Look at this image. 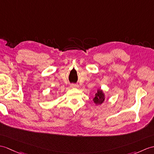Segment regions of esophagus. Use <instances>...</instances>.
Returning <instances> with one entry per match:
<instances>
[{"mask_svg":"<svg viewBox=\"0 0 154 154\" xmlns=\"http://www.w3.org/2000/svg\"><path fill=\"white\" fill-rule=\"evenodd\" d=\"M71 88H78L79 85H75V84H71Z\"/></svg>","mask_w":154,"mask_h":154,"instance_id":"34e87169","label":"esophagus"}]
</instances>
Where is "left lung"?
Segmentation results:
<instances>
[{"instance_id": "1", "label": "left lung", "mask_w": 154, "mask_h": 154, "mask_svg": "<svg viewBox=\"0 0 154 154\" xmlns=\"http://www.w3.org/2000/svg\"><path fill=\"white\" fill-rule=\"evenodd\" d=\"M106 98V96L104 92L102 90L101 88H98L97 89V92H96L94 97L92 99L94 103L96 104V106H100L102 104V103L104 102Z\"/></svg>"}]
</instances>
